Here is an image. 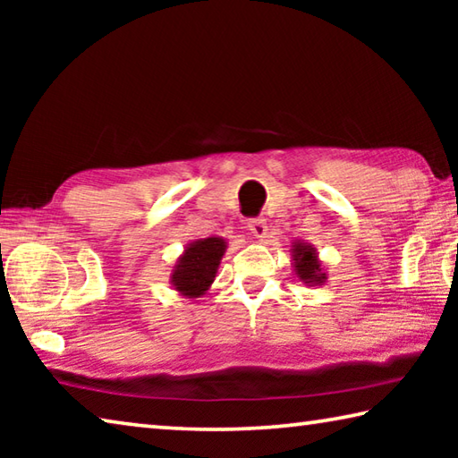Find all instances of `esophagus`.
I'll use <instances>...</instances> for the list:
<instances>
[{
  "label": "esophagus",
  "mask_w": 458,
  "mask_h": 458,
  "mask_svg": "<svg viewBox=\"0 0 458 458\" xmlns=\"http://www.w3.org/2000/svg\"><path fill=\"white\" fill-rule=\"evenodd\" d=\"M248 230H250V234L254 236V238H259V240H262L267 236V222L262 220V218H252V220H248Z\"/></svg>",
  "instance_id": "obj_1"
}]
</instances>
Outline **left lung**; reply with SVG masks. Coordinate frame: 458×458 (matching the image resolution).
<instances>
[{
  "label": "left lung",
  "mask_w": 458,
  "mask_h": 458,
  "mask_svg": "<svg viewBox=\"0 0 458 458\" xmlns=\"http://www.w3.org/2000/svg\"><path fill=\"white\" fill-rule=\"evenodd\" d=\"M293 257V270L301 281L309 286H321L327 281L325 275V267H321L319 252L313 244L305 242V240H294L291 246Z\"/></svg>",
  "instance_id": "left-lung-1"
}]
</instances>
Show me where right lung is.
Masks as SVG:
<instances>
[{
    "label": "right lung",
    "mask_w": 458,
    "mask_h": 458,
    "mask_svg": "<svg viewBox=\"0 0 458 458\" xmlns=\"http://www.w3.org/2000/svg\"><path fill=\"white\" fill-rule=\"evenodd\" d=\"M228 242L222 236L193 240L177 257L172 276L174 289L185 299H198L210 289Z\"/></svg>",
    "instance_id": "add662e5"
}]
</instances>
